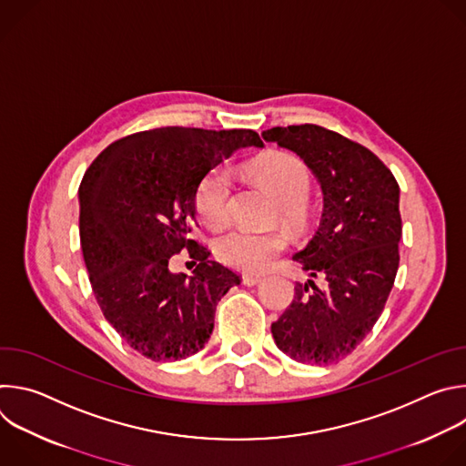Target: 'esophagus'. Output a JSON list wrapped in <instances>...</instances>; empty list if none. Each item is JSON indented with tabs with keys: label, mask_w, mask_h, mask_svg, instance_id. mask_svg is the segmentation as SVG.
I'll return each mask as SVG.
<instances>
[{
	"label": "esophagus",
	"mask_w": 466,
	"mask_h": 466,
	"mask_svg": "<svg viewBox=\"0 0 466 466\" xmlns=\"http://www.w3.org/2000/svg\"><path fill=\"white\" fill-rule=\"evenodd\" d=\"M241 280H243V284H245V286H248V288H250V286H256V284L259 282V275H243V277H241Z\"/></svg>",
	"instance_id": "1"
}]
</instances>
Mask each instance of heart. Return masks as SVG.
Segmentation results:
<instances>
[{"mask_svg": "<svg viewBox=\"0 0 466 466\" xmlns=\"http://www.w3.org/2000/svg\"><path fill=\"white\" fill-rule=\"evenodd\" d=\"M252 182L268 189L275 198V216L291 230H304L309 221L308 193L311 175L308 166L291 153H271L247 167ZM232 178L227 167L212 169L195 195L198 218L210 228H221L230 219ZM288 238L280 230L252 232L232 228L214 241V256L232 269L245 273L263 271L286 250Z\"/></svg>", "mask_w": 466, "mask_h": 466, "instance_id": "b5f03b06", "label": "heart"}]
</instances>
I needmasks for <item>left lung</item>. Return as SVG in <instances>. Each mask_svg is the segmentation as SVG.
I'll list each match as a JSON object with an SVG mask.
<instances>
[{
	"mask_svg": "<svg viewBox=\"0 0 466 466\" xmlns=\"http://www.w3.org/2000/svg\"><path fill=\"white\" fill-rule=\"evenodd\" d=\"M261 137L306 162L324 201L317 232L293 256L311 279L297 282L291 304L271 324L275 343L300 363H338L367 338L394 286L400 187L372 151L339 132L304 123Z\"/></svg>",
	"mask_w": 466,
	"mask_h": 466,
	"instance_id": "left-lung-1",
	"label": "left lung"
}]
</instances>
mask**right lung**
<instances>
[{
  "label": "right lung",
  "instance_id": "add662e5",
  "mask_svg": "<svg viewBox=\"0 0 466 466\" xmlns=\"http://www.w3.org/2000/svg\"><path fill=\"white\" fill-rule=\"evenodd\" d=\"M248 146H263L250 128H151L110 144L81 180L79 234L96 300L121 339L153 361L201 350L218 302L241 282L189 234L198 184ZM184 248L196 265L189 279L168 269Z\"/></svg>",
  "mask_w": 466,
  "mask_h": 466
}]
</instances>
